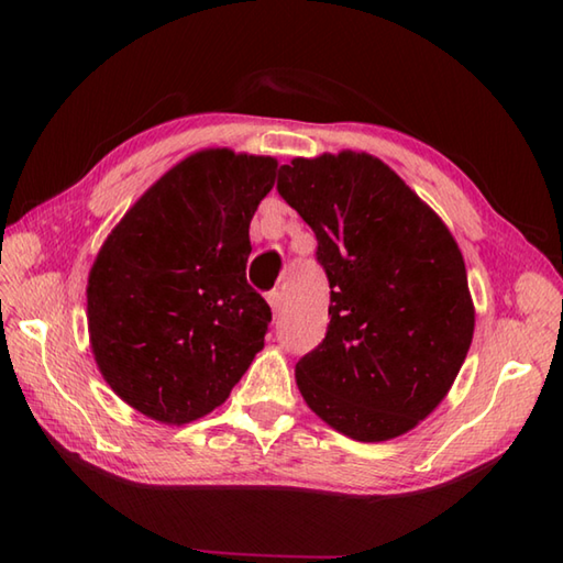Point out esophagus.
I'll list each match as a JSON object with an SVG mask.
<instances>
[{"mask_svg": "<svg viewBox=\"0 0 563 563\" xmlns=\"http://www.w3.org/2000/svg\"><path fill=\"white\" fill-rule=\"evenodd\" d=\"M266 300H268L273 312H278L280 305H283V292H280V290H271V292L266 295Z\"/></svg>", "mask_w": 563, "mask_h": 563, "instance_id": "esophagus-1", "label": "esophagus"}]
</instances>
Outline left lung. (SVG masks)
<instances>
[{
    "label": "left lung",
    "instance_id": "8db88e82",
    "mask_svg": "<svg viewBox=\"0 0 563 563\" xmlns=\"http://www.w3.org/2000/svg\"><path fill=\"white\" fill-rule=\"evenodd\" d=\"M278 194L317 236L331 305L327 336L295 365L309 409L382 442L445 399L474 336L462 251L438 214L365 152L297 157Z\"/></svg>",
    "mask_w": 563,
    "mask_h": 563
}]
</instances>
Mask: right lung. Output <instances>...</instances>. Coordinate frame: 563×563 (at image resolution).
<instances>
[{"label":"right lung","mask_w":563,"mask_h":563,"mask_svg":"<svg viewBox=\"0 0 563 563\" xmlns=\"http://www.w3.org/2000/svg\"><path fill=\"white\" fill-rule=\"evenodd\" d=\"M278 162L200 150L113 227L89 271L87 319L103 379L152 421L218 409L263 349L271 307L246 283L249 224Z\"/></svg>","instance_id":"obj_1"}]
</instances>
